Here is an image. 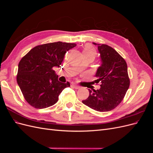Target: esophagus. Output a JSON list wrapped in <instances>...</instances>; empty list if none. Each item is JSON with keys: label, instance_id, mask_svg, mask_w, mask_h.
Here are the masks:
<instances>
[{"label": "esophagus", "instance_id": "esophagus-1", "mask_svg": "<svg viewBox=\"0 0 153 153\" xmlns=\"http://www.w3.org/2000/svg\"><path fill=\"white\" fill-rule=\"evenodd\" d=\"M71 86L72 87H73V88H75V89H79V88H80L79 86L76 85L75 84H74V83H72V84H71Z\"/></svg>", "mask_w": 153, "mask_h": 153}]
</instances>
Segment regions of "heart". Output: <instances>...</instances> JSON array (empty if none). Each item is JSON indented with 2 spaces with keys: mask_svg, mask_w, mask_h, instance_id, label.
Instances as JSON below:
<instances>
[{
  "mask_svg": "<svg viewBox=\"0 0 153 153\" xmlns=\"http://www.w3.org/2000/svg\"><path fill=\"white\" fill-rule=\"evenodd\" d=\"M83 55L84 57H89L94 60L96 56V50L91 45H86L83 50Z\"/></svg>",
  "mask_w": 153,
  "mask_h": 153,
  "instance_id": "obj_1",
  "label": "heart"
}]
</instances>
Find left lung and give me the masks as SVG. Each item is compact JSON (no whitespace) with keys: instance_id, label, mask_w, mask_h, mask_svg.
<instances>
[{"instance_id":"8db88e82","label":"left lung","mask_w":153,"mask_h":153,"mask_svg":"<svg viewBox=\"0 0 153 153\" xmlns=\"http://www.w3.org/2000/svg\"><path fill=\"white\" fill-rule=\"evenodd\" d=\"M98 45L102 64L97 70V79L93 83L100 84V88L89 89V96L82 103L94 110L104 112L114 109L121 103L130 80L127 64L117 51L107 45Z\"/></svg>"}]
</instances>
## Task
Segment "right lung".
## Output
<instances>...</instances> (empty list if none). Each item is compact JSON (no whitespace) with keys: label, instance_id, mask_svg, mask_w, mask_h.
<instances>
[{"label":"right lung","instance_id":"obj_1","mask_svg":"<svg viewBox=\"0 0 153 153\" xmlns=\"http://www.w3.org/2000/svg\"><path fill=\"white\" fill-rule=\"evenodd\" d=\"M76 44L61 41L38 45L23 57L18 64L16 80L25 100L36 108H45L57 102L68 82L62 83L54 66L62 62L67 51Z\"/></svg>","mask_w":153,"mask_h":153}]
</instances>
